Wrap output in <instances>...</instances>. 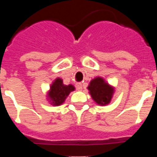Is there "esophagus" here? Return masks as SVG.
Listing matches in <instances>:
<instances>
[{"mask_svg":"<svg viewBox=\"0 0 157 157\" xmlns=\"http://www.w3.org/2000/svg\"><path fill=\"white\" fill-rule=\"evenodd\" d=\"M75 87H76V90L78 91L82 90V84L81 82H78L75 84Z\"/></svg>","mask_w":157,"mask_h":157,"instance_id":"esophagus-1","label":"esophagus"}]
</instances>
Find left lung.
Returning <instances> with one entry per match:
<instances>
[{
    "label": "left lung",
    "mask_w": 157,
    "mask_h": 157,
    "mask_svg": "<svg viewBox=\"0 0 157 157\" xmlns=\"http://www.w3.org/2000/svg\"><path fill=\"white\" fill-rule=\"evenodd\" d=\"M91 97L96 103L101 105H108L111 101L114 90L101 77L93 79L88 86Z\"/></svg>",
    "instance_id": "left-lung-1"
}]
</instances>
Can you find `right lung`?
<instances>
[{
  "label": "right lung",
  "mask_w": 157,
  "mask_h": 157,
  "mask_svg": "<svg viewBox=\"0 0 157 157\" xmlns=\"http://www.w3.org/2000/svg\"><path fill=\"white\" fill-rule=\"evenodd\" d=\"M75 90L72 85H63L61 78H56L53 82L48 92V99L53 105H60L63 103L66 98L71 91Z\"/></svg>",
  "instance_id": "1"
}]
</instances>
